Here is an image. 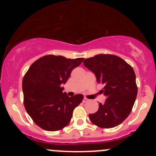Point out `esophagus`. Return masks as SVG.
<instances>
[{
	"label": "esophagus",
	"mask_w": 156,
	"mask_h": 156,
	"mask_svg": "<svg viewBox=\"0 0 156 156\" xmlns=\"http://www.w3.org/2000/svg\"><path fill=\"white\" fill-rule=\"evenodd\" d=\"M87 101H88V99L87 98H84V100H83V102H84V103H86V102Z\"/></svg>",
	"instance_id": "obj_1"
}]
</instances>
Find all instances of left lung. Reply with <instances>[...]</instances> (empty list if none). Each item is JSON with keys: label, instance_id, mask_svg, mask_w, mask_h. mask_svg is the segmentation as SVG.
<instances>
[{"label": "left lung", "instance_id": "8db88e82", "mask_svg": "<svg viewBox=\"0 0 156 156\" xmlns=\"http://www.w3.org/2000/svg\"><path fill=\"white\" fill-rule=\"evenodd\" d=\"M84 66L94 73L106 97L97 112L89 115L93 124L103 128L118 126L130 115L134 104L137 87L133 68L119 56L99 54L84 59Z\"/></svg>", "mask_w": 156, "mask_h": 156}]
</instances>
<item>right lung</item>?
<instances>
[{"label":"right lung","instance_id":"1","mask_svg":"<svg viewBox=\"0 0 156 156\" xmlns=\"http://www.w3.org/2000/svg\"><path fill=\"white\" fill-rule=\"evenodd\" d=\"M84 58L66 59L47 55L31 64L23 79L24 106L34 123L45 130L56 131L69 125L73 110L84 96L69 97L62 84Z\"/></svg>","mask_w":156,"mask_h":156}]
</instances>
